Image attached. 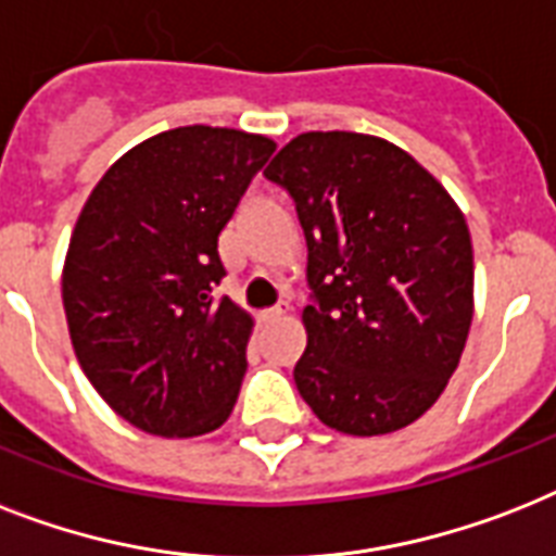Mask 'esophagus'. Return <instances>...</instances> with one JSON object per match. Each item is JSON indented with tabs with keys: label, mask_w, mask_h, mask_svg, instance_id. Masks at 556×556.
Instances as JSON below:
<instances>
[{
	"label": "esophagus",
	"mask_w": 556,
	"mask_h": 556,
	"mask_svg": "<svg viewBox=\"0 0 556 556\" xmlns=\"http://www.w3.org/2000/svg\"><path fill=\"white\" fill-rule=\"evenodd\" d=\"M288 314V302H282V305H274V308H265L260 317L265 319V323H270V319H279V317H286Z\"/></svg>",
	"instance_id": "34e87169"
}]
</instances>
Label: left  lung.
Here are the masks:
<instances>
[{
    "label": "left lung",
    "mask_w": 556,
    "mask_h": 556,
    "mask_svg": "<svg viewBox=\"0 0 556 556\" xmlns=\"http://www.w3.org/2000/svg\"><path fill=\"white\" fill-rule=\"evenodd\" d=\"M291 193L314 302L293 382L351 437L410 426L448 386L473 317V248L451 193L410 153L351 130L293 137L265 168Z\"/></svg>",
    "instance_id": "1"
}]
</instances>
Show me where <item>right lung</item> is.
Masks as SVG:
<instances>
[{
  "instance_id": "1",
  "label": "right lung",
  "mask_w": 556,
  "mask_h": 556,
  "mask_svg": "<svg viewBox=\"0 0 556 556\" xmlns=\"http://www.w3.org/2000/svg\"><path fill=\"white\" fill-rule=\"evenodd\" d=\"M274 151L245 130H162L122 153L76 219L62 268L74 354L146 434L200 437L231 417L254 317L214 296L219 233Z\"/></svg>"
}]
</instances>
